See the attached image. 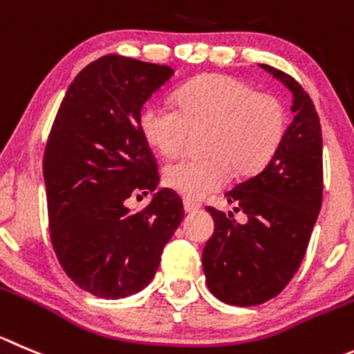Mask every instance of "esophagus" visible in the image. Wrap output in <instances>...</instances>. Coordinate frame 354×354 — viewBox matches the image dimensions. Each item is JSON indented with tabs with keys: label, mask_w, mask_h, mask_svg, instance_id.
<instances>
[{
	"label": "esophagus",
	"mask_w": 354,
	"mask_h": 354,
	"mask_svg": "<svg viewBox=\"0 0 354 354\" xmlns=\"http://www.w3.org/2000/svg\"><path fill=\"white\" fill-rule=\"evenodd\" d=\"M183 207L187 213H194V211L199 209L201 204L196 203V201H192V199H183Z\"/></svg>",
	"instance_id": "34e87169"
}]
</instances>
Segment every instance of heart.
I'll list each match as a JSON object with an SVG mask.
<instances>
[{"mask_svg":"<svg viewBox=\"0 0 354 354\" xmlns=\"http://www.w3.org/2000/svg\"><path fill=\"white\" fill-rule=\"evenodd\" d=\"M147 143L176 157L190 132L204 131L203 157L183 158L164 169V183L190 199L207 196L229 181L230 171L248 178L269 166L288 131L279 97L257 92L229 75H203L176 92V106L151 104L140 117Z\"/></svg>","mask_w":354,"mask_h":354,"instance_id":"b5f03b06","label":"heart"}]
</instances>
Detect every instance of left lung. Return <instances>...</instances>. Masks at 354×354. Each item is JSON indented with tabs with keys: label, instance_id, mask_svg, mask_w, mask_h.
Instances as JSON below:
<instances>
[{
	"label": "left lung",
	"instance_id": "8db88e82",
	"mask_svg": "<svg viewBox=\"0 0 354 354\" xmlns=\"http://www.w3.org/2000/svg\"><path fill=\"white\" fill-rule=\"evenodd\" d=\"M262 68L292 91L295 117L269 166L225 192L248 222L207 206L214 232L203 252L209 292L241 307L267 302L292 281L323 199V141L315 102L288 73Z\"/></svg>",
	"mask_w": 354,
	"mask_h": 354
}]
</instances>
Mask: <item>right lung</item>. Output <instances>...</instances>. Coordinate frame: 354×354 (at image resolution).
Returning <instances> with one entry per match:
<instances>
[{"label": "right lung", "instance_id": "obj_1", "mask_svg": "<svg viewBox=\"0 0 354 354\" xmlns=\"http://www.w3.org/2000/svg\"><path fill=\"white\" fill-rule=\"evenodd\" d=\"M173 75L169 66L99 57L68 87L45 145L52 248L69 279L101 299L143 290L183 220V203L171 188L136 214L127 207L160 181L140 117Z\"/></svg>", "mask_w": 354, "mask_h": 354}]
</instances>
